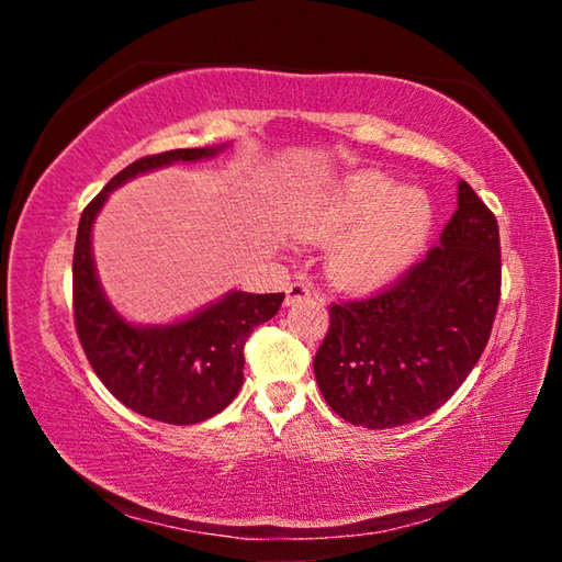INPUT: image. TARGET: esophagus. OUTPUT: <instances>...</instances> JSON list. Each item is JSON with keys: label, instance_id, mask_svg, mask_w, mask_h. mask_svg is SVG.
Listing matches in <instances>:
<instances>
[{"label": "esophagus", "instance_id": "esophagus-1", "mask_svg": "<svg viewBox=\"0 0 562 562\" xmlns=\"http://www.w3.org/2000/svg\"><path fill=\"white\" fill-rule=\"evenodd\" d=\"M310 284L307 282H292L290 288H288V304H294V302H302V300H307L310 297Z\"/></svg>", "mask_w": 562, "mask_h": 562}]
</instances>
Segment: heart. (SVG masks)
Returning <instances> with one entry per match:
<instances>
[{
    "label": "heart",
    "mask_w": 562,
    "mask_h": 562,
    "mask_svg": "<svg viewBox=\"0 0 562 562\" xmlns=\"http://www.w3.org/2000/svg\"><path fill=\"white\" fill-rule=\"evenodd\" d=\"M302 237L331 243L329 280L345 290H376L406 272L426 250L434 207L418 188L379 170H357L322 190L297 217Z\"/></svg>",
    "instance_id": "b5f03b06"
}]
</instances>
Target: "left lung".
I'll use <instances>...</instances> for the list:
<instances>
[{"label":"left lung","instance_id":"1","mask_svg":"<svg viewBox=\"0 0 562 562\" xmlns=\"http://www.w3.org/2000/svg\"><path fill=\"white\" fill-rule=\"evenodd\" d=\"M501 300L498 223L461 180L439 245L386 290L329 307L315 379L331 412L394 429L453 396L488 345Z\"/></svg>","mask_w":562,"mask_h":562}]
</instances>
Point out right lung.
Masks as SVG:
<instances>
[{"label": "right lung", "mask_w": 562, "mask_h": 562, "mask_svg": "<svg viewBox=\"0 0 562 562\" xmlns=\"http://www.w3.org/2000/svg\"><path fill=\"white\" fill-rule=\"evenodd\" d=\"M215 148H178L146 156L113 176L83 207L74 247V322L79 341L103 386L131 412L164 424L205 422L233 402L243 386L245 341L278 315L284 292H227L221 300L170 325H133L103 292L93 265L91 231L111 190L178 160L213 158Z\"/></svg>", "instance_id": "right-lung-1"}]
</instances>
